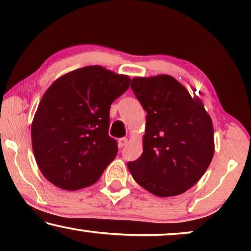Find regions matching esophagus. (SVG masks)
I'll use <instances>...</instances> for the list:
<instances>
[{"instance_id": "1", "label": "esophagus", "mask_w": 251, "mask_h": 251, "mask_svg": "<svg viewBox=\"0 0 251 251\" xmlns=\"http://www.w3.org/2000/svg\"><path fill=\"white\" fill-rule=\"evenodd\" d=\"M126 143H128V139H126V138H120L118 140V145H119L120 149L125 147L126 145Z\"/></svg>"}]
</instances>
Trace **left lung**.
<instances>
[{
	"label": "left lung",
	"instance_id": "obj_1",
	"mask_svg": "<svg viewBox=\"0 0 251 251\" xmlns=\"http://www.w3.org/2000/svg\"><path fill=\"white\" fill-rule=\"evenodd\" d=\"M131 89L146 115L144 151L128 162L140 186L156 197L186 192L203 176L215 152L214 126L199 97L170 75L135 77Z\"/></svg>",
	"mask_w": 251,
	"mask_h": 251
}]
</instances>
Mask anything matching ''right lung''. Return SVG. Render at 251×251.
Returning <instances> with one entry per match:
<instances>
[{"instance_id": "obj_1", "label": "right lung", "mask_w": 251, "mask_h": 251, "mask_svg": "<svg viewBox=\"0 0 251 251\" xmlns=\"http://www.w3.org/2000/svg\"><path fill=\"white\" fill-rule=\"evenodd\" d=\"M130 81L101 66H87L50 85L32 123L34 156L50 183L67 191L90 186L115 159L109 109Z\"/></svg>"}]
</instances>
